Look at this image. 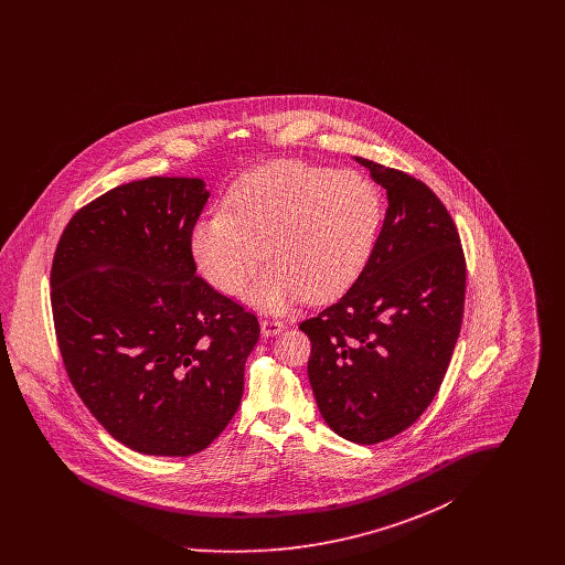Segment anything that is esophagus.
Masks as SVG:
<instances>
[{
  "label": "esophagus",
  "instance_id": "1",
  "mask_svg": "<svg viewBox=\"0 0 565 565\" xmlns=\"http://www.w3.org/2000/svg\"><path fill=\"white\" fill-rule=\"evenodd\" d=\"M281 330H284V322H281V320H275V318H265V320H260V334H263V337L279 334Z\"/></svg>",
  "mask_w": 565,
  "mask_h": 565
}]
</instances>
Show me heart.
Returning a JSON list of instances; mask_svg holds the SVG:
<instances>
[{
	"label": "heart",
	"instance_id": "1",
	"mask_svg": "<svg viewBox=\"0 0 565 565\" xmlns=\"http://www.w3.org/2000/svg\"><path fill=\"white\" fill-rule=\"evenodd\" d=\"M383 203L364 178L305 162L263 164L233 186L224 212L201 215L190 252L217 292L237 296L260 263L270 267L249 302L281 311L300 296L343 292L375 247Z\"/></svg>",
	"mask_w": 565,
	"mask_h": 565
}]
</instances>
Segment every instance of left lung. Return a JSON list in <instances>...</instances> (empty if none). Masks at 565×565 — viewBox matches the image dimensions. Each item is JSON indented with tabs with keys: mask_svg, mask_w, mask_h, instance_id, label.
<instances>
[{
	"mask_svg": "<svg viewBox=\"0 0 565 565\" xmlns=\"http://www.w3.org/2000/svg\"><path fill=\"white\" fill-rule=\"evenodd\" d=\"M387 194L366 267L350 290L298 328L323 422L358 445L406 430L434 401L456 350L466 263L451 220L424 182L353 157Z\"/></svg>",
	"mask_w": 565,
	"mask_h": 565,
	"instance_id": "1",
	"label": "left lung"
}]
</instances>
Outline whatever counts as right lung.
Here are the masks:
<instances>
[{
  "label": "right lung",
  "mask_w": 565,
  "mask_h": 565,
  "mask_svg": "<svg viewBox=\"0 0 565 565\" xmlns=\"http://www.w3.org/2000/svg\"><path fill=\"white\" fill-rule=\"evenodd\" d=\"M201 178L116 186L70 220L51 288L65 371L93 417L143 456L203 451L242 403L258 320L196 275Z\"/></svg>",
  "instance_id": "add662e5"
}]
</instances>
